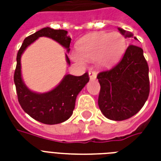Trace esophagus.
Masks as SVG:
<instances>
[{"label": "esophagus", "instance_id": "esophagus-1", "mask_svg": "<svg viewBox=\"0 0 161 161\" xmlns=\"http://www.w3.org/2000/svg\"><path fill=\"white\" fill-rule=\"evenodd\" d=\"M88 76H89L90 80H95L97 78V73L94 71H90V72H88Z\"/></svg>", "mask_w": 161, "mask_h": 161}]
</instances>
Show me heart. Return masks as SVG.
Here are the masks:
<instances>
[{
	"label": "heart",
	"instance_id": "1",
	"mask_svg": "<svg viewBox=\"0 0 161 161\" xmlns=\"http://www.w3.org/2000/svg\"><path fill=\"white\" fill-rule=\"evenodd\" d=\"M127 47L126 39L119 32H98L85 36L78 42V53H72V58L78 63L83 58L97 62L101 68H112L121 59Z\"/></svg>",
	"mask_w": 161,
	"mask_h": 161
}]
</instances>
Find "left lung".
Masks as SVG:
<instances>
[{"label": "left lung", "instance_id": "obj_1", "mask_svg": "<svg viewBox=\"0 0 161 161\" xmlns=\"http://www.w3.org/2000/svg\"><path fill=\"white\" fill-rule=\"evenodd\" d=\"M125 37L133 34L119 27ZM98 107L107 119H130L144 106L150 93L149 67L141 47L130 45L119 63L111 70L98 73Z\"/></svg>", "mask_w": 161, "mask_h": 161}]
</instances>
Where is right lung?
I'll list each match as a JSON object with an SVG mask.
<instances>
[{"label":"right lung","mask_w":161,"mask_h":161,"mask_svg":"<svg viewBox=\"0 0 161 161\" xmlns=\"http://www.w3.org/2000/svg\"><path fill=\"white\" fill-rule=\"evenodd\" d=\"M41 36L52 38L70 51L71 37L65 30H54L51 27L36 31L26 37L16 56V68L14 74V83L19 103L22 109L36 121L46 125H57L68 120L73 114L77 96L88 83V74L82 76L66 74L60 83L52 90L46 93H36L31 91L25 84L21 76V58L27 47ZM66 62L70 65V60L65 54Z\"/></svg>","instance_id":"1"}]
</instances>
